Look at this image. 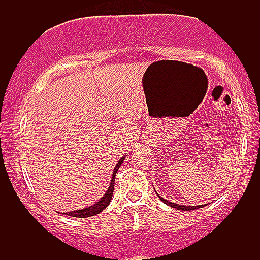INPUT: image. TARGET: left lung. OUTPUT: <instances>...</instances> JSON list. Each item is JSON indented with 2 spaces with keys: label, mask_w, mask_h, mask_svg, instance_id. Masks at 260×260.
I'll list each match as a JSON object with an SVG mask.
<instances>
[{
  "label": "left lung",
  "mask_w": 260,
  "mask_h": 260,
  "mask_svg": "<svg viewBox=\"0 0 260 260\" xmlns=\"http://www.w3.org/2000/svg\"><path fill=\"white\" fill-rule=\"evenodd\" d=\"M158 195V193H157ZM158 197L159 199H160L162 202L165 203V205H168V206H170V207H172V208H176V209H178V210H195V209H199V208H202L203 206H192V207H188V206H182V205H176V203H172V202H169V201H166V200H164V199H161L160 196L158 195Z\"/></svg>",
  "instance_id": "1"
}]
</instances>
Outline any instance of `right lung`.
<instances>
[{"instance_id": "add662e5", "label": "right lung", "mask_w": 260, "mask_h": 260, "mask_svg": "<svg viewBox=\"0 0 260 260\" xmlns=\"http://www.w3.org/2000/svg\"><path fill=\"white\" fill-rule=\"evenodd\" d=\"M124 158H126V155H123V157L119 160V162L116 164L115 169H114V171H113V177H112V182H110V184H109V188L106 191L105 195H103L102 199L99 201V202H96L95 205H91L90 207H88V208L75 210V212H69V213H65V214H67V215H69V216L79 217V219H82V217H90V216L98 215V214L101 213L102 210H105L107 208V206H108L110 203V201H112L114 186H115V185H114V184H115V183H114V181H115V175H116L117 170L120 169L121 164L123 162Z\"/></svg>"}]
</instances>
